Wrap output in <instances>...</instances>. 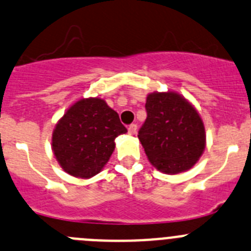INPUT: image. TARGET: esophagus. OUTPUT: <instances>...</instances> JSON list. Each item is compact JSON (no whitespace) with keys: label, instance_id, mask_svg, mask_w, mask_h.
Masks as SVG:
<instances>
[{"label":"esophagus","instance_id":"34e87169","mask_svg":"<svg viewBox=\"0 0 251 251\" xmlns=\"http://www.w3.org/2000/svg\"><path fill=\"white\" fill-rule=\"evenodd\" d=\"M128 133L130 135H134L137 133V124H130L129 128H128Z\"/></svg>","mask_w":251,"mask_h":251}]
</instances>
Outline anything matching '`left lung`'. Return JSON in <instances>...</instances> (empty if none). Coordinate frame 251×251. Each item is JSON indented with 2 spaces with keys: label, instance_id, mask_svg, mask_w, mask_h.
<instances>
[{
  "label": "left lung",
  "instance_id": "8db88e82",
  "mask_svg": "<svg viewBox=\"0 0 251 251\" xmlns=\"http://www.w3.org/2000/svg\"><path fill=\"white\" fill-rule=\"evenodd\" d=\"M148 117L139 138L148 160L166 175L187 171L202 156L206 130L199 111L176 91L147 96Z\"/></svg>",
  "mask_w": 251,
  "mask_h": 251
}]
</instances>
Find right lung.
Masks as SVG:
<instances>
[{
    "instance_id": "right-lung-1",
    "label": "right lung",
    "mask_w": 251,
    "mask_h": 251,
    "mask_svg": "<svg viewBox=\"0 0 251 251\" xmlns=\"http://www.w3.org/2000/svg\"><path fill=\"white\" fill-rule=\"evenodd\" d=\"M127 133L119 116L100 97L71 104L52 130L51 149L69 175L94 177L108 163L116 138Z\"/></svg>"
}]
</instances>
